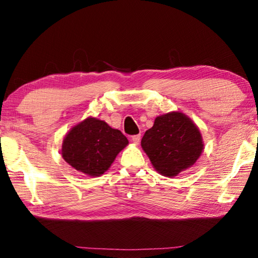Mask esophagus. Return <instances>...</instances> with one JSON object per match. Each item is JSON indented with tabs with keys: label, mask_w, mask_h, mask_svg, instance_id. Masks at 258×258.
Segmentation results:
<instances>
[{
	"label": "esophagus",
	"mask_w": 258,
	"mask_h": 258,
	"mask_svg": "<svg viewBox=\"0 0 258 258\" xmlns=\"http://www.w3.org/2000/svg\"><path fill=\"white\" fill-rule=\"evenodd\" d=\"M131 140H132V142L134 143V145H139V143H140V140H141V135H140V134H138V135H133L132 139H131Z\"/></svg>",
	"instance_id": "34e87169"
}]
</instances>
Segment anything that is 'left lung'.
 <instances>
[{
  "label": "left lung",
  "mask_w": 258,
  "mask_h": 258,
  "mask_svg": "<svg viewBox=\"0 0 258 258\" xmlns=\"http://www.w3.org/2000/svg\"><path fill=\"white\" fill-rule=\"evenodd\" d=\"M141 147L157 172L173 177L198 160L204 142L189 117L172 111L157 117L154 126L143 135Z\"/></svg>",
  "instance_id": "1"
}]
</instances>
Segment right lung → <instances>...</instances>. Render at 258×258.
I'll list each match as a JSON object with an SVG mask.
<instances>
[{
    "mask_svg": "<svg viewBox=\"0 0 258 258\" xmlns=\"http://www.w3.org/2000/svg\"><path fill=\"white\" fill-rule=\"evenodd\" d=\"M127 145V138L119 130L110 127L104 120L87 117L66 134L61 155L76 171L100 176Z\"/></svg>",
    "mask_w": 258,
    "mask_h": 258,
    "instance_id": "add662e5",
    "label": "right lung"
}]
</instances>
